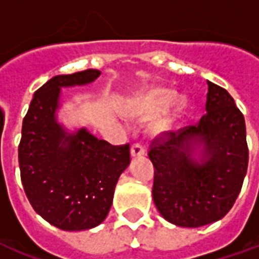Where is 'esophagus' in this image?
Instances as JSON below:
<instances>
[{
  "label": "esophagus",
  "mask_w": 259,
  "mask_h": 259,
  "mask_svg": "<svg viewBox=\"0 0 259 259\" xmlns=\"http://www.w3.org/2000/svg\"><path fill=\"white\" fill-rule=\"evenodd\" d=\"M130 153L133 157H140V156H143L145 153V149H144L143 145H140V144H133L132 148H130Z\"/></svg>",
  "instance_id": "obj_1"
}]
</instances>
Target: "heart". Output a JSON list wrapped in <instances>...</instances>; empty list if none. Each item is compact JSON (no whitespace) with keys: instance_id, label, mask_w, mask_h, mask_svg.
<instances>
[{"instance_id":"b5f03b06","label":"heart","mask_w":259,"mask_h":259,"mask_svg":"<svg viewBox=\"0 0 259 259\" xmlns=\"http://www.w3.org/2000/svg\"><path fill=\"white\" fill-rule=\"evenodd\" d=\"M187 107L185 96H174V92L164 87H151L138 94L130 102L126 114L138 121H145L160 108V114L149 125L152 136H165L174 129L178 118Z\"/></svg>"}]
</instances>
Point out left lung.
<instances>
[{
    "mask_svg": "<svg viewBox=\"0 0 259 259\" xmlns=\"http://www.w3.org/2000/svg\"><path fill=\"white\" fill-rule=\"evenodd\" d=\"M198 123L155 138L148 156L155 167L153 202L179 227L206 226L230 212L247 172L244 116L224 88L208 81Z\"/></svg>",
    "mask_w": 259,
    "mask_h": 259,
    "instance_id": "1",
    "label": "left lung"
}]
</instances>
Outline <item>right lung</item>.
<instances>
[{
  "instance_id": "add662e5",
  "label": "right lung",
  "mask_w": 259,
  "mask_h": 259,
  "mask_svg": "<svg viewBox=\"0 0 259 259\" xmlns=\"http://www.w3.org/2000/svg\"><path fill=\"white\" fill-rule=\"evenodd\" d=\"M96 69L50 78L35 92L19 145L21 182L35 212L64 231L91 230L107 217L116 182L130 164V147L111 145L81 127L57 121L61 88L85 85Z\"/></svg>"
}]
</instances>
